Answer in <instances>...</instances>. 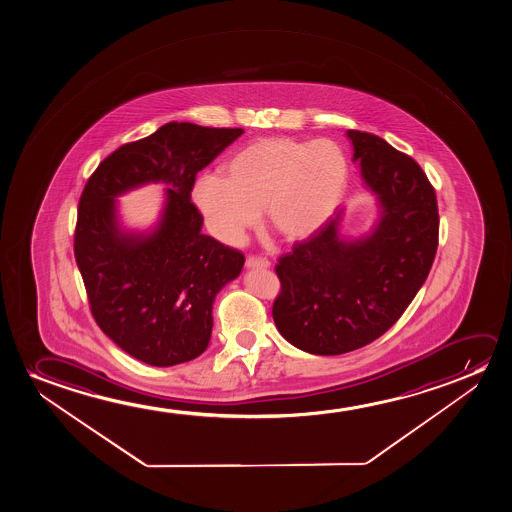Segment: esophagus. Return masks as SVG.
<instances>
[{"instance_id": "1", "label": "esophagus", "mask_w": 512, "mask_h": 512, "mask_svg": "<svg viewBox=\"0 0 512 512\" xmlns=\"http://www.w3.org/2000/svg\"><path fill=\"white\" fill-rule=\"evenodd\" d=\"M245 266L248 269H267V267H271V262L266 259V257H248L245 262Z\"/></svg>"}]
</instances>
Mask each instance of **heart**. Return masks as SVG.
I'll return each mask as SVG.
<instances>
[{"instance_id": "heart-1", "label": "heart", "mask_w": 512, "mask_h": 512, "mask_svg": "<svg viewBox=\"0 0 512 512\" xmlns=\"http://www.w3.org/2000/svg\"><path fill=\"white\" fill-rule=\"evenodd\" d=\"M348 182V164L334 141L264 138L225 164L224 180L203 176L194 201L211 234L239 245L259 211L287 241L313 236L332 217Z\"/></svg>"}]
</instances>
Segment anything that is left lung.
<instances>
[{
	"label": "left lung",
	"instance_id": "obj_1",
	"mask_svg": "<svg viewBox=\"0 0 512 512\" xmlns=\"http://www.w3.org/2000/svg\"><path fill=\"white\" fill-rule=\"evenodd\" d=\"M346 134L378 196V224L364 238L344 239L339 211L276 264L274 323L313 355H341L383 336L427 280L439 245L437 197L418 162L376 134Z\"/></svg>",
	"mask_w": 512,
	"mask_h": 512
}]
</instances>
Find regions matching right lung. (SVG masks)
I'll return each instance as SVG.
<instances>
[{
  "mask_svg": "<svg viewBox=\"0 0 512 512\" xmlns=\"http://www.w3.org/2000/svg\"><path fill=\"white\" fill-rule=\"evenodd\" d=\"M243 133L169 122L117 148L85 183L73 246L91 313L140 362L169 367L208 348L213 301L238 278L245 255L201 232L190 192L197 173ZM150 181L170 185L160 224L147 235L122 232L114 199Z\"/></svg>",
  "mask_w": 512,
  "mask_h": 512,
  "instance_id": "right-lung-1",
  "label": "right lung"
}]
</instances>
